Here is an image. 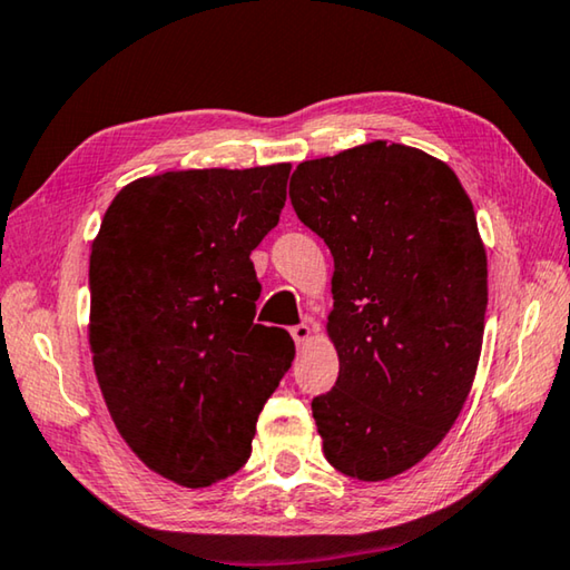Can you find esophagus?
<instances>
[{"label":"esophagus","mask_w":570,"mask_h":570,"mask_svg":"<svg viewBox=\"0 0 570 570\" xmlns=\"http://www.w3.org/2000/svg\"><path fill=\"white\" fill-rule=\"evenodd\" d=\"M292 336H294L296 346H304L308 342V336H312V326H308V324H296V326H292Z\"/></svg>","instance_id":"obj_1"}]
</instances>
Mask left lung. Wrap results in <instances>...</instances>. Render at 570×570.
<instances>
[{
  "label": "left lung",
  "instance_id": "obj_1",
  "mask_svg": "<svg viewBox=\"0 0 570 570\" xmlns=\"http://www.w3.org/2000/svg\"><path fill=\"white\" fill-rule=\"evenodd\" d=\"M294 210L334 256L332 392L312 402L324 458L364 482L400 475L455 424L475 380L488 256L448 163L374 140L298 163Z\"/></svg>",
  "mask_w": 570,
  "mask_h": 570
}]
</instances>
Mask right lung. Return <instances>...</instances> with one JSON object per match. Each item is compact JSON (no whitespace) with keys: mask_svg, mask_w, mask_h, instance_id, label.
Segmentation results:
<instances>
[{"mask_svg":"<svg viewBox=\"0 0 570 570\" xmlns=\"http://www.w3.org/2000/svg\"><path fill=\"white\" fill-rule=\"evenodd\" d=\"M292 163L166 170L125 186L90 250V352L115 428L146 465L208 488L244 465L294 360L254 324L250 250L278 224Z\"/></svg>","mask_w":570,"mask_h":570,"instance_id":"add662e5","label":"right lung"}]
</instances>
